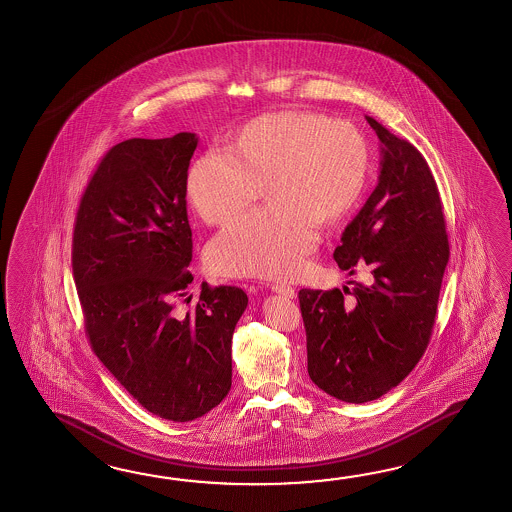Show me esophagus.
<instances>
[{"label":"esophagus","mask_w":512,"mask_h":512,"mask_svg":"<svg viewBox=\"0 0 512 512\" xmlns=\"http://www.w3.org/2000/svg\"><path fill=\"white\" fill-rule=\"evenodd\" d=\"M272 292L279 294V296L288 297V299H294L296 297V290L290 286V284L275 283L270 286Z\"/></svg>","instance_id":"34e87169"}]
</instances>
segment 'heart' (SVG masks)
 Masks as SVG:
<instances>
[{
  "label": "heart",
  "instance_id": "b5f03b06",
  "mask_svg": "<svg viewBox=\"0 0 512 512\" xmlns=\"http://www.w3.org/2000/svg\"><path fill=\"white\" fill-rule=\"evenodd\" d=\"M369 145L345 121L314 112L259 115L220 152H205L187 174V198L205 224H226L264 189L270 207L242 216L207 250L224 275L296 273L330 228L353 213L369 180Z\"/></svg>",
  "mask_w": 512,
  "mask_h": 512
}]
</instances>
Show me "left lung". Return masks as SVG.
Wrapping results in <instances>:
<instances>
[{"label": "left lung", "mask_w": 512, "mask_h": 512, "mask_svg": "<svg viewBox=\"0 0 512 512\" xmlns=\"http://www.w3.org/2000/svg\"><path fill=\"white\" fill-rule=\"evenodd\" d=\"M380 139L375 191L345 228L334 261L373 283L299 290L310 380L343 402L364 404L397 387L432 338L450 257L441 194L421 152L373 117ZM349 293L351 300L344 296Z\"/></svg>", "instance_id": "8db88e82"}]
</instances>
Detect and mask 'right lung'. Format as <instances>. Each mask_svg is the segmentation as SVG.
Here are the masks:
<instances>
[{
  "label": "right lung",
  "mask_w": 512,
  "mask_h": 512,
  "mask_svg": "<svg viewBox=\"0 0 512 512\" xmlns=\"http://www.w3.org/2000/svg\"><path fill=\"white\" fill-rule=\"evenodd\" d=\"M196 145L180 132L110 148L80 198L71 248L93 353L143 408L174 422L228 395L231 338L248 307L244 290L207 283L191 310L176 307L193 283L185 194Z\"/></svg>",
  "instance_id": "add662e5"
}]
</instances>
